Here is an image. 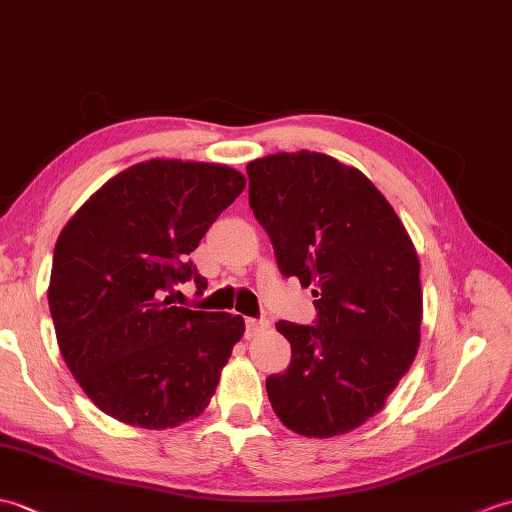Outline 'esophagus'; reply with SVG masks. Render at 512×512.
<instances>
[{
  "instance_id": "esophagus-1",
  "label": "esophagus",
  "mask_w": 512,
  "mask_h": 512,
  "mask_svg": "<svg viewBox=\"0 0 512 512\" xmlns=\"http://www.w3.org/2000/svg\"><path fill=\"white\" fill-rule=\"evenodd\" d=\"M268 321L266 319H246V339H253V336L262 334L268 330Z\"/></svg>"
}]
</instances>
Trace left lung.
Instances as JSON below:
<instances>
[{
	"instance_id": "1",
	"label": "left lung",
	"mask_w": 512,
	"mask_h": 512,
	"mask_svg": "<svg viewBox=\"0 0 512 512\" xmlns=\"http://www.w3.org/2000/svg\"><path fill=\"white\" fill-rule=\"evenodd\" d=\"M248 202L279 270L312 286L317 323L279 321L292 347L266 378L277 418L306 438L350 433L383 411L420 345V262L365 173L317 151L246 165Z\"/></svg>"
}]
</instances>
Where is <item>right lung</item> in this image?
<instances>
[{
    "instance_id": "right-lung-1",
    "label": "right lung",
    "mask_w": 512,
    "mask_h": 512,
    "mask_svg": "<svg viewBox=\"0 0 512 512\" xmlns=\"http://www.w3.org/2000/svg\"><path fill=\"white\" fill-rule=\"evenodd\" d=\"M246 187L215 162L151 158L90 195L54 246L48 303L65 365L118 422L173 429L209 407L239 314L171 306L165 292L206 279L189 262Z\"/></svg>"
}]
</instances>
